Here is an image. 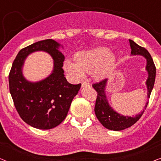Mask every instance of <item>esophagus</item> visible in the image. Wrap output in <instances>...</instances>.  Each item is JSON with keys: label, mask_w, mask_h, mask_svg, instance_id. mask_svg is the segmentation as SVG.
<instances>
[{"label": "esophagus", "mask_w": 161, "mask_h": 161, "mask_svg": "<svg viewBox=\"0 0 161 161\" xmlns=\"http://www.w3.org/2000/svg\"><path fill=\"white\" fill-rule=\"evenodd\" d=\"M86 86H90V83L88 82V81H84V82L82 83V85H81V87L84 88Z\"/></svg>", "instance_id": "obj_1"}]
</instances>
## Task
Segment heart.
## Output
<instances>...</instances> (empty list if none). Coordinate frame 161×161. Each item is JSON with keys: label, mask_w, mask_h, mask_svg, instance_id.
<instances>
[{"label": "heart", "mask_w": 161, "mask_h": 161, "mask_svg": "<svg viewBox=\"0 0 161 161\" xmlns=\"http://www.w3.org/2000/svg\"><path fill=\"white\" fill-rule=\"evenodd\" d=\"M75 61L66 60L64 69L74 80L84 77V72L92 73L97 79H103L108 75L116 62V56L108 48L99 47L87 51L78 52L74 56Z\"/></svg>", "instance_id": "1"}]
</instances>
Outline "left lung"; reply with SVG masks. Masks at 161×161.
Wrapping results in <instances>:
<instances>
[{
  "instance_id": "8db88e82",
  "label": "left lung",
  "mask_w": 161,
  "mask_h": 161,
  "mask_svg": "<svg viewBox=\"0 0 161 161\" xmlns=\"http://www.w3.org/2000/svg\"><path fill=\"white\" fill-rule=\"evenodd\" d=\"M129 42L131 47V56H142L146 58L147 64L145 69L148 73V78L146 80L148 100L146 103L144 108L141 113L133 116H124L114 111L113 108L109 104L106 96V91H105L108 84V79L92 86L97 92L95 107H94V112L97 118L105 128L111 130L119 131L128 128L142 117L144 110L148 105L149 98L155 84L156 68L149 53L144 47H141L131 39H130Z\"/></svg>"
}]
</instances>
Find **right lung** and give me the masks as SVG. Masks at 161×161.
I'll return each mask as SVG.
<instances>
[{
  "mask_svg": "<svg viewBox=\"0 0 161 161\" xmlns=\"http://www.w3.org/2000/svg\"><path fill=\"white\" fill-rule=\"evenodd\" d=\"M63 46L53 39L39 41L22 49L12 64L9 75V91L19 116L34 128L49 130L64 120L73 98L81 84L69 83L62 69L64 56L59 50ZM37 51L47 52L54 60V68L42 80L32 82L23 75L25 59Z\"/></svg>",
  "mask_w": 161,
  "mask_h": 161,
  "instance_id": "1",
  "label": "right lung"
}]
</instances>
